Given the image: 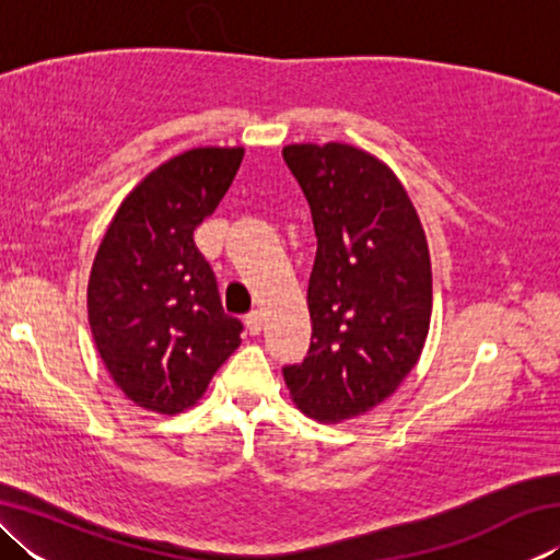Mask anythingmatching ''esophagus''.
<instances>
[{"instance_id": "1", "label": "esophagus", "mask_w": 560, "mask_h": 560, "mask_svg": "<svg viewBox=\"0 0 560 560\" xmlns=\"http://www.w3.org/2000/svg\"><path fill=\"white\" fill-rule=\"evenodd\" d=\"M244 324H246V330H249L252 336H259L261 334V324H264L261 311H249V314H246V318H244Z\"/></svg>"}]
</instances>
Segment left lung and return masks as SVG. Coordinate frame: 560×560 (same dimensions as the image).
<instances>
[{
  "mask_svg": "<svg viewBox=\"0 0 560 560\" xmlns=\"http://www.w3.org/2000/svg\"><path fill=\"white\" fill-rule=\"evenodd\" d=\"M283 163L311 207V346L283 365L293 402L320 422L390 397L422 353L432 314L430 252L400 179L346 143L287 145Z\"/></svg>",
  "mask_w": 560,
  "mask_h": 560,
  "instance_id": "1",
  "label": "left lung"
}]
</instances>
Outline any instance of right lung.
Instances as JSON below:
<instances>
[{"label":"right lung","instance_id":"1","mask_svg":"<svg viewBox=\"0 0 560 560\" xmlns=\"http://www.w3.org/2000/svg\"><path fill=\"white\" fill-rule=\"evenodd\" d=\"M242 148H195L153 170L122 200L89 279V324L116 385L148 410L200 400L242 343L195 230L242 165Z\"/></svg>","mask_w":560,"mask_h":560}]
</instances>
